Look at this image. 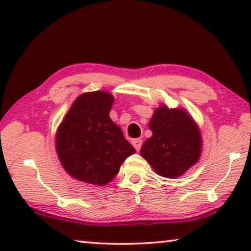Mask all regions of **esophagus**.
<instances>
[{
  "label": "esophagus",
  "mask_w": 251,
  "mask_h": 251,
  "mask_svg": "<svg viewBox=\"0 0 251 251\" xmlns=\"http://www.w3.org/2000/svg\"><path fill=\"white\" fill-rule=\"evenodd\" d=\"M131 144H133L135 150L139 151V150H141V147H142L143 141H142V139H139V138H136V139H133V141H131Z\"/></svg>",
  "instance_id": "34e87169"
}]
</instances>
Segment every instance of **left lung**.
I'll return each instance as SVG.
<instances>
[{"label":"left lung","mask_w":251,"mask_h":251,"mask_svg":"<svg viewBox=\"0 0 251 251\" xmlns=\"http://www.w3.org/2000/svg\"><path fill=\"white\" fill-rule=\"evenodd\" d=\"M148 127L152 135L143 144L141 156L159 176L180 177L201 158V129L187 110L161 104Z\"/></svg>","instance_id":"1"}]
</instances>
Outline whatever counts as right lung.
I'll return each mask as SVG.
<instances>
[{
    "label": "right lung",
    "mask_w": 251,
    "mask_h": 251,
    "mask_svg": "<svg viewBox=\"0 0 251 251\" xmlns=\"http://www.w3.org/2000/svg\"><path fill=\"white\" fill-rule=\"evenodd\" d=\"M114 103L105 91L79 95L59 124L55 146L63 168L86 184L104 186L136 152L109 117Z\"/></svg>",
    "instance_id": "1"
}]
</instances>
